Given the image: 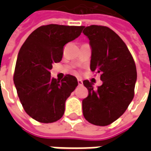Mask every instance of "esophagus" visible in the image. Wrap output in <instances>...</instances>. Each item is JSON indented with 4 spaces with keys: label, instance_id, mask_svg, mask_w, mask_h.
<instances>
[{
    "label": "esophagus",
    "instance_id": "esophagus-1",
    "mask_svg": "<svg viewBox=\"0 0 151 151\" xmlns=\"http://www.w3.org/2000/svg\"><path fill=\"white\" fill-rule=\"evenodd\" d=\"M78 83L79 86H82L83 83H82V81L81 79H78Z\"/></svg>",
    "mask_w": 151,
    "mask_h": 151
}]
</instances>
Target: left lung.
<instances>
[{
	"mask_svg": "<svg viewBox=\"0 0 151 151\" xmlns=\"http://www.w3.org/2000/svg\"><path fill=\"white\" fill-rule=\"evenodd\" d=\"M83 28L92 49L91 70L99 73L103 81L97 89L83 81L88 90L82 100L83 116L91 124L106 126L122 116L133 100L136 65L126 44L111 29L97 25Z\"/></svg>",
	"mask_w": 151,
	"mask_h": 151,
	"instance_id": "8db88e82",
	"label": "left lung"
}]
</instances>
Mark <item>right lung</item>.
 Masks as SVG:
<instances>
[{"label": "right lung", "instance_id": "1", "mask_svg": "<svg viewBox=\"0 0 151 151\" xmlns=\"http://www.w3.org/2000/svg\"><path fill=\"white\" fill-rule=\"evenodd\" d=\"M82 26L49 24L35 30L20 48L14 82L25 111L40 123H52L65 112V104L78 86L74 76L51 78L53 63L62 59L66 43L78 38Z\"/></svg>", "mask_w": 151, "mask_h": 151}]
</instances>
